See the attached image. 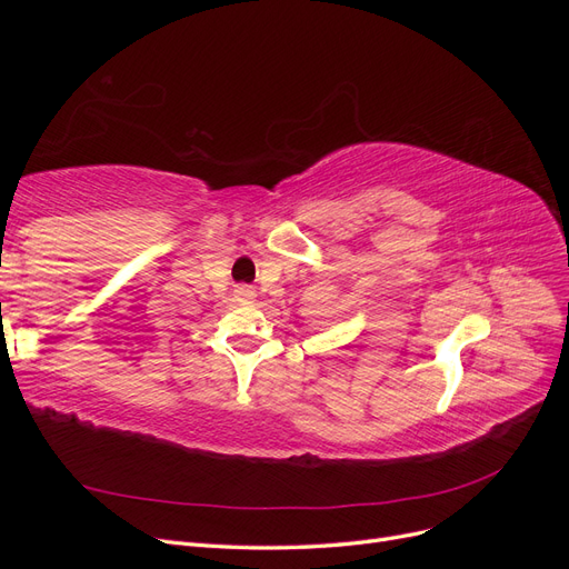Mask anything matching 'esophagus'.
<instances>
[{
    "instance_id": "esophagus-1",
    "label": "esophagus",
    "mask_w": 569,
    "mask_h": 569,
    "mask_svg": "<svg viewBox=\"0 0 569 569\" xmlns=\"http://www.w3.org/2000/svg\"><path fill=\"white\" fill-rule=\"evenodd\" d=\"M234 299L239 301V303H253L256 301V291L251 289V287H237L234 289Z\"/></svg>"
}]
</instances>
